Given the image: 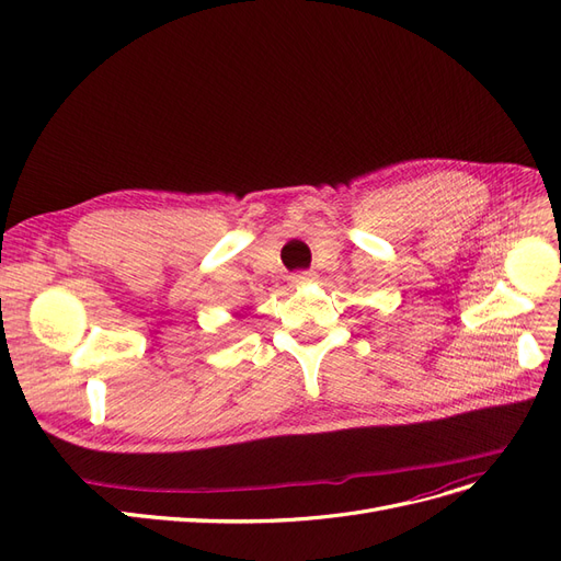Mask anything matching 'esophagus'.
Instances as JSON below:
<instances>
[{"mask_svg": "<svg viewBox=\"0 0 561 561\" xmlns=\"http://www.w3.org/2000/svg\"><path fill=\"white\" fill-rule=\"evenodd\" d=\"M316 276L311 274V271H297V274H293L290 276V283L297 287V285H307V283H311Z\"/></svg>", "mask_w": 561, "mask_h": 561, "instance_id": "34e87169", "label": "esophagus"}]
</instances>
